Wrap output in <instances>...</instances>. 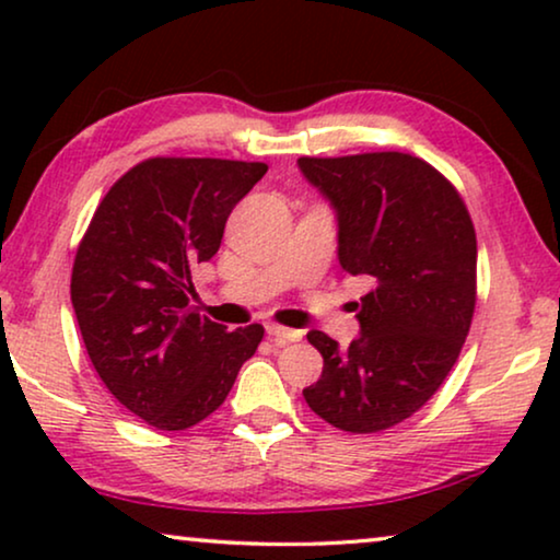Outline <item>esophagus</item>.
<instances>
[{"label": "esophagus", "instance_id": "esophagus-1", "mask_svg": "<svg viewBox=\"0 0 560 560\" xmlns=\"http://www.w3.org/2000/svg\"><path fill=\"white\" fill-rule=\"evenodd\" d=\"M267 334H270L272 339H275V341H280V343H288V341H301V339H303V331H295V328L278 326V324H270V326H267Z\"/></svg>", "mask_w": 560, "mask_h": 560}]
</instances>
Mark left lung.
<instances>
[{"label": "left lung", "instance_id": "left-lung-1", "mask_svg": "<svg viewBox=\"0 0 560 560\" xmlns=\"http://www.w3.org/2000/svg\"><path fill=\"white\" fill-rule=\"evenodd\" d=\"M339 217V262L370 275L362 336L339 349L311 331L324 357L308 408L347 433L387 431L418 412L448 377L477 305V234L462 194L410 152L301 158Z\"/></svg>", "mask_w": 560, "mask_h": 560}]
</instances>
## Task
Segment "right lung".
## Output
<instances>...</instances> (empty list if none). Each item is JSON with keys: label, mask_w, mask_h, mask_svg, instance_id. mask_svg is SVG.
Instances as JSON below:
<instances>
[{"label": "right lung", "mask_w": 560, "mask_h": 560, "mask_svg": "<svg viewBox=\"0 0 560 560\" xmlns=\"http://www.w3.org/2000/svg\"><path fill=\"white\" fill-rule=\"evenodd\" d=\"M265 163L148 158L106 190L79 242L71 303L106 389L158 431L221 408L265 328L226 331L190 305V270L221 247Z\"/></svg>", "instance_id": "right-lung-1"}]
</instances>
